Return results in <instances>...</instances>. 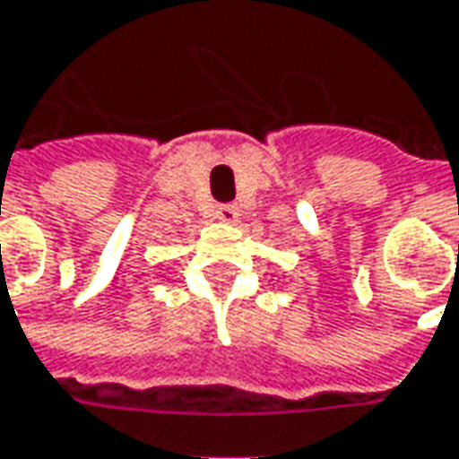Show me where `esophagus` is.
Instances as JSON below:
<instances>
[{
  "mask_svg": "<svg viewBox=\"0 0 459 459\" xmlns=\"http://www.w3.org/2000/svg\"><path fill=\"white\" fill-rule=\"evenodd\" d=\"M216 216L221 221H226V223H233V221L238 219V206H233V204H221L216 206Z\"/></svg>",
  "mask_w": 459,
  "mask_h": 459,
  "instance_id": "obj_1",
  "label": "esophagus"
}]
</instances>
